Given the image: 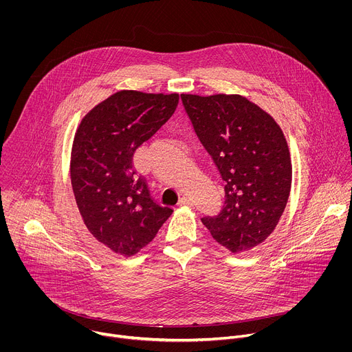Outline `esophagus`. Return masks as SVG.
I'll return each mask as SVG.
<instances>
[{"mask_svg": "<svg viewBox=\"0 0 352 352\" xmlns=\"http://www.w3.org/2000/svg\"><path fill=\"white\" fill-rule=\"evenodd\" d=\"M178 205H179V206H189V208H193V206H195V204L192 202V200L188 199V197H185V196H182V197L179 199Z\"/></svg>", "mask_w": 352, "mask_h": 352, "instance_id": "obj_1", "label": "esophagus"}]
</instances>
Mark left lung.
Wrapping results in <instances>:
<instances>
[{"mask_svg":"<svg viewBox=\"0 0 352 352\" xmlns=\"http://www.w3.org/2000/svg\"><path fill=\"white\" fill-rule=\"evenodd\" d=\"M192 126L212 156L226 200L202 223L234 254L262 243L276 228L289 196L292 166L278 124L239 94H181Z\"/></svg>","mask_w":352,"mask_h":352,"instance_id":"1","label":"left lung"}]
</instances>
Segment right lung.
Instances as JSON below:
<instances>
[{
  "label": "right lung",
  "mask_w": 352,
  "mask_h": 352,
  "mask_svg": "<svg viewBox=\"0 0 352 352\" xmlns=\"http://www.w3.org/2000/svg\"><path fill=\"white\" fill-rule=\"evenodd\" d=\"M178 102V93L121 90L93 107L76 129L71 153L76 205L90 234L116 254L139 252L173 213L152 199L132 160Z\"/></svg>",
  "instance_id": "1"
}]
</instances>
